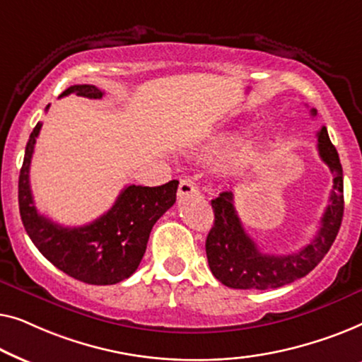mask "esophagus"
<instances>
[{
  "instance_id": "esophagus-1",
  "label": "esophagus",
  "mask_w": 362,
  "mask_h": 362,
  "mask_svg": "<svg viewBox=\"0 0 362 362\" xmlns=\"http://www.w3.org/2000/svg\"><path fill=\"white\" fill-rule=\"evenodd\" d=\"M197 192H199V187H197L194 180H191V177H185V180H181L180 189H177V196L189 197V196L197 194Z\"/></svg>"
}]
</instances>
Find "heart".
Wrapping results in <instances>:
<instances>
[{"label": "heart", "mask_w": 362, "mask_h": 362, "mask_svg": "<svg viewBox=\"0 0 362 362\" xmlns=\"http://www.w3.org/2000/svg\"><path fill=\"white\" fill-rule=\"evenodd\" d=\"M244 136L240 128H224L216 132L202 148L204 158H221L229 155L226 160L224 170L232 177H240L247 173L260 166L272 151V141L269 136L257 133V135Z\"/></svg>", "instance_id": "b5f03b06"}]
</instances>
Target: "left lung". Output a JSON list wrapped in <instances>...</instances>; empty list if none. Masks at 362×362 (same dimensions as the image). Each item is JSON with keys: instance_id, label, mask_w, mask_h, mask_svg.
I'll return each instance as SVG.
<instances>
[{"instance_id": "left-lung-1", "label": "left lung", "mask_w": 362, "mask_h": 362, "mask_svg": "<svg viewBox=\"0 0 362 362\" xmlns=\"http://www.w3.org/2000/svg\"><path fill=\"white\" fill-rule=\"evenodd\" d=\"M311 115H316L315 108ZM318 153L333 175V189L318 232L298 252L286 255L264 254L242 226L232 204L234 194L224 191L211 201L214 226L207 234L206 254L212 275L221 284L239 290L279 288L308 275L328 254L343 221L344 197L343 166L326 127L318 132Z\"/></svg>"}]
</instances>
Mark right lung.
I'll return each mask as SVG.
<instances>
[{
	"label": "right lung",
	"mask_w": 362,
	"mask_h": 362,
	"mask_svg": "<svg viewBox=\"0 0 362 362\" xmlns=\"http://www.w3.org/2000/svg\"><path fill=\"white\" fill-rule=\"evenodd\" d=\"M71 93L87 98L103 95L100 88L88 83L69 87L61 97ZM41 127L39 122L29 135L18 185L19 214L29 239L54 267L83 284L113 285L128 279L145 255L153 226L176 202L180 181L173 180L156 187L130 185L120 192L115 204L90 224H56L39 214L29 186V168Z\"/></svg>",
	"instance_id": "right-lung-1"
}]
</instances>
